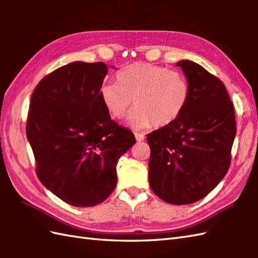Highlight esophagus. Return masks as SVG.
Here are the masks:
<instances>
[{
  "label": "esophagus",
  "instance_id": "34e87169",
  "mask_svg": "<svg viewBox=\"0 0 258 258\" xmlns=\"http://www.w3.org/2000/svg\"><path fill=\"white\" fill-rule=\"evenodd\" d=\"M135 139H136V141H138V142H142V141H144L145 136H144V134H141V133H135Z\"/></svg>",
  "mask_w": 258,
  "mask_h": 258
}]
</instances>
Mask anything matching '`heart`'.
Masks as SVG:
<instances>
[{
  "mask_svg": "<svg viewBox=\"0 0 258 258\" xmlns=\"http://www.w3.org/2000/svg\"><path fill=\"white\" fill-rule=\"evenodd\" d=\"M116 83H104L100 97L115 119L123 118L132 105L127 123L133 128L163 127L175 122L189 98V84L177 71L145 62H136L120 70Z\"/></svg>",
  "mask_w": 258,
  "mask_h": 258,
  "instance_id": "obj_1",
  "label": "heart"
}]
</instances>
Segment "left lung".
<instances>
[{"mask_svg": "<svg viewBox=\"0 0 258 258\" xmlns=\"http://www.w3.org/2000/svg\"><path fill=\"white\" fill-rule=\"evenodd\" d=\"M176 67L189 84L188 103L175 122L147 134L149 180L161 200L185 205L204 199L226 175L236 122L220 79L187 59Z\"/></svg>", "mask_w": 258, "mask_h": 258, "instance_id": "obj_1", "label": "left lung"}]
</instances>
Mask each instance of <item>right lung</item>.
Wrapping results in <instances>:
<instances>
[{
	"label": "right lung",
	"mask_w": 258,
	"mask_h": 258,
	"mask_svg": "<svg viewBox=\"0 0 258 258\" xmlns=\"http://www.w3.org/2000/svg\"><path fill=\"white\" fill-rule=\"evenodd\" d=\"M103 62H73L41 80L31 97L26 136L41 183L76 207L95 206L117 183L119 157L134 134L111 119L100 97Z\"/></svg>",
	"instance_id": "add662e5"
}]
</instances>
